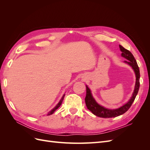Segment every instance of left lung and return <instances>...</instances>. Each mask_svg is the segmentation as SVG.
<instances>
[{
	"instance_id": "obj_1",
	"label": "left lung",
	"mask_w": 150,
	"mask_h": 150,
	"mask_svg": "<svg viewBox=\"0 0 150 150\" xmlns=\"http://www.w3.org/2000/svg\"><path fill=\"white\" fill-rule=\"evenodd\" d=\"M120 48L121 51L122 52L121 56L126 58L127 60L129 61H125V62L128 64L129 66L132 67L133 69L134 70L135 74H136V84L135 87L134 89V92L132 94L131 99L129 101L125 104V105L122 106L116 109V110H109V109L104 108L98 104L95 99L93 98L91 92L89 88L86 86V96L85 98V103L87 106L88 109L91 111L94 115H96L98 117H104V118H108V117H115L116 116H120L122 114H124L128 111L131 106L132 105L133 103L134 102L136 96L138 93V90L139 88V78H140V73H139V69L137 61L131 52L128 51V50L126 49L121 45H120Z\"/></svg>"
}]
</instances>
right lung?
<instances>
[{
	"instance_id": "right-lung-1",
	"label": "right lung",
	"mask_w": 150,
	"mask_h": 150,
	"mask_svg": "<svg viewBox=\"0 0 150 150\" xmlns=\"http://www.w3.org/2000/svg\"><path fill=\"white\" fill-rule=\"evenodd\" d=\"M64 96H65V94H64V95H63V96H62V98H61V100H60V101L58 103V104H57V105L56 106V107L55 108H54V109H52V110L51 111H50L49 113H48V115H52V114H53V113H54V111H55L56 110H57V109H58L60 107V106L61 105V104H62V101H63V99H64Z\"/></svg>"
}]
</instances>
